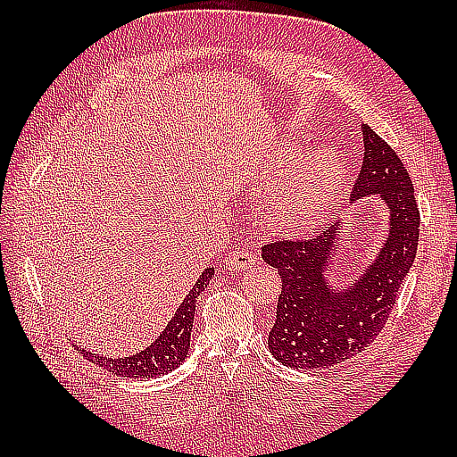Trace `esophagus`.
Segmentation results:
<instances>
[{"label":"esophagus","instance_id":"34e87169","mask_svg":"<svg viewBox=\"0 0 457 457\" xmlns=\"http://www.w3.org/2000/svg\"><path fill=\"white\" fill-rule=\"evenodd\" d=\"M257 263V257L245 249H236L226 257V269L229 270H244L253 267Z\"/></svg>","mask_w":457,"mask_h":457}]
</instances>
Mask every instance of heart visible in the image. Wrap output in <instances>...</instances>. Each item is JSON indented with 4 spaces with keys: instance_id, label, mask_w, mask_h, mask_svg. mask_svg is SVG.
Listing matches in <instances>:
<instances>
[{
    "instance_id": "1",
    "label": "heart",
    "mask_w": 457,
    "mask_h": 457,
    "mask_svg": "<svg viewBox=\"0 0 457 457\" xmlns=\"http://www.w3.org/2000/svg\"><path fill=\"white\" fill-rule=\"evenodd\" d=\"M267 208V221L285 234H303L322 223L345 182V169L332 149L300 153L295 145L269 154L255 180L257 192L273 190Z\"/></svg>"
}]
</instances>
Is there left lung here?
I'll return each mask as SVG.
<instances>
[{"mask_svg":"<svg viewBox=\"0 0 457 457\" xmlns=\"http://www.w3.org/2000/svg\"><path fill=\"white\" fill-rule=\"evenodd\" d=\"M363 164L352 202L378 196L389 208V234L352 285L328 278L342 221L310 239H278L261 249L265 263L283 280L269 349L295 369H326L357 355L385 328L419 247L420 212L412 180L391 145L361 125Z\"/></svg>","mask_w":457,"mask_h":457,"instance_id":"left-lung-1","label":"left lung"}]
</instances>
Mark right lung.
Instances as JSON below:
<instances>
[{
  "label": "right lung",
  "instance_id": "1",
  "mask_svg": "<svg viewBox=\"0 0 457 457\" xmlns=\"http://www.w3.org/2000/svg\"><path fill=\"white\" fill-rule=\"evenodd\" d=\"M212 275L213 267L204 270L196 280V285H194L187 298L182 300V304L177 308V314L172 316L167 328L162 329V334L149 347H145L143 352L129 357H102L86 352L84 347H79V352L96 365L108 369L112 375L120 377L151 378L174 371L188 355L194 312H196V298L208 287Z\"/></svg>",
  "mask_w": 457,
  "mask_h": 457
}]
</instances>
